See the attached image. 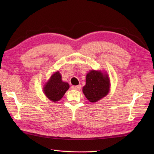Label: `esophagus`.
I'll list each match as a JSON object with an SVG mask.
<instances>
[{
  "mask_svg": "<svg viewBox=\"0 0 154 154\" xmlns=\"http://www.w3.org/2000/svg\"><path fill=\"white\" fill-rule=\"evenodd\" d=\"M71 88L73 89H75V90H79L81 89V85H77V86H72Z\"/></svg>",
  "mask_w": 154,
  "mask_h": 154,
  "instance_id": "esophagus-1",
  "label": "esophagus"
}]
</instances>
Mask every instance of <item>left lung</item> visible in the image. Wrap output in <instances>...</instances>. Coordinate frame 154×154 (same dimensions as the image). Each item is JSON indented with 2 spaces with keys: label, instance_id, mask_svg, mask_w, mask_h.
I'll return each instance as SVG.
<instances>
[{
  "label": "left lung",
  "instance_id": "1",
  "mask_svg": "<svg viewBox=\"0 0 154 154\" xmlns=\"http://www.w3.org/2000/svg\"><path fill=\"white\" fill-rule=\"evenodd\" d=\"M109 89L110 81L106 74L94 70L87 73L83 92L90 102L95 103L107 95Z\"/></svg>",
  "mask_w": 154,
  "mask_h": 154
}]
</instances>
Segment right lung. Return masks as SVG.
<instances>
[{"label": "right lung", "instance_id": "add662e5", "mask_svg": "<svg viewBox=\"0 0 154 154\" xmlns=\"http://www.w3.org/2000/svg\"><path fill=\"white\" fill-rule=\"evenodd\" d=\"M69 88V84L62 81L61 75L57 71L51 75L50 79L45 84L44 91L45 96L49 99L56 102L63 97Z\"/></svg>", "mask_w": 154, "mask_h": 154}]
</instances>
